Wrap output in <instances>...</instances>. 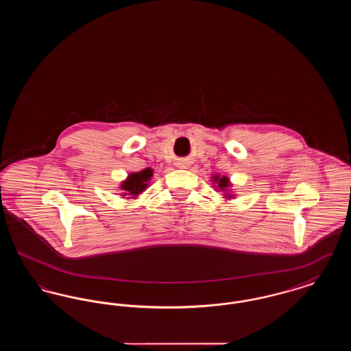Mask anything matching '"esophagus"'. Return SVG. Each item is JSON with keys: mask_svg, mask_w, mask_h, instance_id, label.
<instances>
[{"mask_svg": "<svg viewBox=\"0 0 351 351\" xmlns=\"http://www.w3.org/2000/svg\"><path fill=\"white\" fill-rule=\"evenodd\" d=\"M176 166L179 168H186L189 166V162H188L186 159H180V160L176 163Z\"/></svg>", "mask_w": 351, "mask_h": 351, "instance_id": "34e87169", "label": "esophagus"}]
</instances>
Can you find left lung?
I'll return each instance as SVG.
<instances>
[{
	"label": "left lung",
	"mask_w": 351,
	"mask_h": 351,
	"mask_svg": "<svg viewBox=\"0 0 351 351\" xmlns=\"http://www.w3.org/2000/svg\"><path fill=\"white\" fill-rule=\"evenodd\" d=\"M217 178V176H216ZM228 184H229V180L226 179V178H222V179H219V183L218 185L221 186V189H223V188H226L228 186Z\"/></svg>",
	"instance_id": "1"
}]
</instances>
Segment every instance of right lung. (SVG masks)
Instances as JSON below:
<instances>
[{
	"label": "right lung",
	"instance_id": "right-lung-1",
	"mask_svg": "<svg viewBox=\"0 0 351 351\" xmlns=\"http://www.w3.org/2000/svg\"><path fill=\"white\" fill-rule=\"evenodd\" d=\"M152 176V171L150 168H146L138 173H132L128 180L122 184V189L129 192V195L136 196L147 186V182Z\"/></svg>",
	"mask_w": 351,
	"mask_h": 351
}]
</instances>
